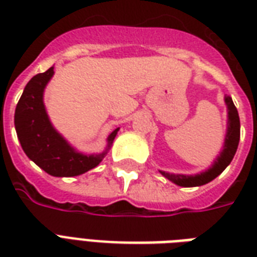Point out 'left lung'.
Returning a JSON list of instances; mask_svg holds the SVG:
<instances>
[{
    "label": "left lung",
    "mask_w": 257,
    "mask_h": 257,
    "mask_svg": "<svg viewBox=\"0 0 257 257\" xmlns=\"http://www.w3.org/2000/svg\"><path fill=\"white\" fill-rule=\"evenodd\" d=\"M226 104V111H228V123H226V134L224 146L217 158L213 161V164L209 169L205 172H201L194 176H186V174H173V173L160 170V173L165 178L172 181L173 184L184 188H193V186H201L213 181L216 177H218L226 166L232 162L236 150H237L238 141H240V118H238L237 108L234 107L233 100L230 96L224 97Z\"/></svg>",
    "instance_id": "1"
}]
</instances>
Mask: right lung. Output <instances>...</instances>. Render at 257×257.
<instances>
[{
  "label": "right lung",
  "instance_id": "obj_1",
  "mask_svg": "<svg viewBox=\"0 0 257 257\" xmlns=\"http://www.w3.org/2000/svg\"><path fill=\"white\" fill-rule=\"evenodd\" d=\"M53 67L29 80L15 112L16 133L24 153L44 172L53 177H75L96 168L106 157L119 128L107 138L99 154H83L53 127L44 104V89L52 79Z\"/></svg>",
  "mask_w": 257,
  "mask_h": 257
}]
</instances>
